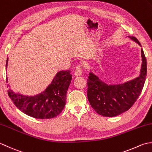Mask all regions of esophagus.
<instances>
[{"label": "esophagus", "mask_w": 152, "mask_h": 152, "mask_svg": "<svg viewBox=\"0 0 152 152\" xmlns=\"http://www.w3.org/2000/svg\"><path fill=\"white\" fill-rule=\"evenodd\" d=\"M82 66L81 65H78V66H77L76 68H75V76H80L82 75Z\"/></svg>", "instance_id": "1"}]
</instances>
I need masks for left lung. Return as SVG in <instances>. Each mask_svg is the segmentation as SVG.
<instances>
[{"label":"left lung","mask_w":152,"mask_h":152,"mask_svg":"<svg viewBox=\"0 0 152 152\" xmlns=\"http://www.w3.org/2000/svg\"><path fill=\"white\" fill-rule=\"evenodd\" d=\"M129 38L141 46L134 37ZM142 66L137 78L119 85H107L93 73L90 72L87 79V97L91 107L99 115L115 117L129 110L141 94L147 74V63L141 49Z\"/></svg>","instance_id":"left-lung-1"}]
</instances>
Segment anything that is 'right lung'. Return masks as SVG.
<instances>
[{"label": "right lung", "mask_w": 152, "mask_h": 152, "mask_svg": "<svg viewBox=\"0 0 152 152\" xmlns=\"http://www.w3.org/2000/svg\"><path fill=\"white\" fill-rule=\"evenodd\" d=\"M8 61L7 58L6 69ZM72 79L70 71H60L47 88L38 94L26 96L10 89L8 94L15 106L26 115L36 119H51L58 115L66 106V94Z\"/></svg>", "instance_id": "obj_1"}]
</instances>
